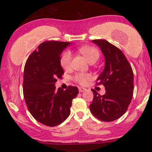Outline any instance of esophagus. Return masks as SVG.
I'll list each match as a JSON object with an SVG mask.
<instances>
[{"mask_svg":"<svg viewBox=\"0 0 152 152\" xmlns=\"http://www.w3.org/2000/svg\"><path fill=\"white\" fill-rule=\"evenodd\" d=\"M86 89H84V88H82V87H79V92H83V91H84Z\"/></svg>","mask_w":152,"mask_h":152,"instance_id":"34e87169","label":"esophagus"}]
</instances>
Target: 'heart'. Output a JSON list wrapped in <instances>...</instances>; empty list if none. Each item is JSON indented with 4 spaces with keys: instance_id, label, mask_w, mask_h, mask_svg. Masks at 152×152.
<instances>
[{
    "instance_id": "obj_1",
    "label": "heart",
    "mask_w": 152,
    "mask_h": 152,
    "mask_svg": "<svg viewBox=\"0 0 152 152\" xmlns=\"http://www.w3.org/2000/svg\"><path fill=\"white\" fill-rule=\"evenodd\" d=\"M79 51L86 58L88 62L94 63L99 59V52L96 48L91 46H84L79 48ZM72 54L71 51L66 50L63 53L60 60L61 66L64 70H68L71 67ZM91 76L89 73H77L73 76V79L81 85H85L91 79Z\"/></svg>"
}]
</instances>
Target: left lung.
Here are the masks:
<instances>
[{"mask_svg": "<svg viewBox=\"0 0 152 152\" xmlns=\"http://www.w3.org/2000/svg\"><path fill=\"white\" fill-rule=\"evenodd\" d=\"M104 58V71L96 79V85L103 84L106 92L98 94L91 89L94 98L90 111L96 118L111 122L121 118L127 111L133 94V73L123 52L104 39H94Z\"/></svg>", "mask_w": 152, "mask_h": 152, "instance_id": "obj_1", "label": "left lung"}]
</instances>
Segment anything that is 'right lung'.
Returning <instances> with one entry per match:
<instances>
[{"label": "right lung", "instance_id": "obj_1", "mask_svg": "<svg viewBox=\"0 0 152 152\" xmlns=\"http://www.w3.org/2000/svg\"><path fill=\"white\" fill-rule=\"evenodd\" d=\"M68 42L45 41L38 46L25 63L23 94L33 118L45 126L54 127L69 116L72 100L79 94L76 86L56 89L57 79L64 73L60 60Z\"/></svg>", "mask_w": 152, "mask_h": 152}]
</instances>
